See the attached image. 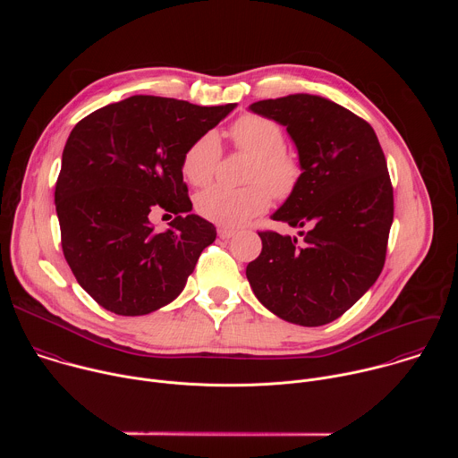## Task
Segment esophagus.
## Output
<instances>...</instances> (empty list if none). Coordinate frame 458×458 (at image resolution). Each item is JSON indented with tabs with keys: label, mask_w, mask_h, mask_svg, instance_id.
<instances>
[{
	"label": "esophagus",
	"mask_w": 458,
	"mask_h": 458,
	"mask_svg": "<svg viewBox=\"0 0 458 458\" xmlns=\"http://www.w3.org/2000/svg\"><path fill=\"white\" fill-rule=\"evenodd\" d=\"M217 233H219L221 239H230V237L235 235V230L233 228H226V226H219Z\"/></svg>",
	"instance_id": "esophagus-1"
}]
</instances>
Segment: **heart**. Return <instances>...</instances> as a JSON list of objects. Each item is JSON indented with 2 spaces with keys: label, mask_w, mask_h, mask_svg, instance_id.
<instances>
[{
  "label": "heart",
  "mask_w": 458,
  "mask_h": 458,
  "mask_svg": "<svg viewBox=\"0 0 458 458\" xmlns=\"http://www.w3.org/2000/svg\"><path fill=\"white\" fill-rule=\"evenodd\" d=\"M237 148L253 156L242 188L214 184L195 195V208L221 226H242L268 210L272 193L286 199L301 181L299 161L284 150L286 136L279 123L257 114L241 115L230 128ZM221 143L216 132H205L182 156V174L191 184H207L217 172Z\"/></svg>",
  "instance_id": "obj_1"
}]
</instances>
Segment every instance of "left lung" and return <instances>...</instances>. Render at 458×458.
I'll list each match as a JSON object with an SVG mask.
<instances>
[{"label": "left lung", "instance_id": "obj_1", "mask_svg": "<svg viewBox=\"0 0 458 458\" xmlns=\"http://www.w3.org/2000/svg\"><path fill=\"white\" fill-rule=\"evenodd\" d=\"M292 138L301 181L274 212L297 237L259 232L260 255L246 267L248 283L274 315L299 326L339 318L378 279L391 223V188L375 130L348 108L311 94L250 105Z\"/></svg>", "mask_w": 458, "mask_h": 458}]
</instances>
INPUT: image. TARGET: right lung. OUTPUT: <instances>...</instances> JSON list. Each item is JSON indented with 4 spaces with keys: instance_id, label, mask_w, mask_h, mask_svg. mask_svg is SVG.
I'll list each match as a JSON object with an SVG mask.
<instances>
[{
    "instance_id": "right-lung-1",
    "label": "right lung",
    "mask_w": 458,
    "mask_h": 458,
    "mask_svg": "<svg viewBox=\"0 0 458 458\" xmlns=\"http://www.w3.org/2000/svg\"><path fill=\"white\" fill-rule=\"evenodd\" d=\"M235 106L132 96L74 126L54 193L61 246L105 310L136 317L170 304L216 241V226L191 214L181 163ZM156 211L176 216L165 233L149 223Z\"/></svg>"
}]
</instances>
